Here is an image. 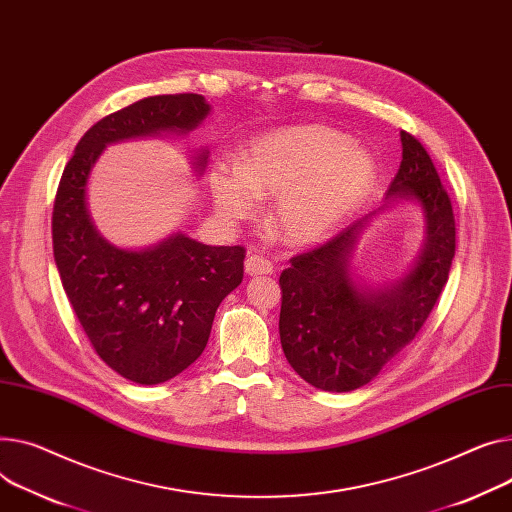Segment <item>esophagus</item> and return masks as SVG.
<instances>
[{
    "label": "esophagus",
    "mask_w": 512,
    "mask_h": 512,
    "mask_svg": "<svg viewBox=\"0 0 512 512\" xmlns=\"http://www.w3.org/2000/svg\"><path fill=\"white\" fill-rule=\"evenodd\" d=\"M245 271L249 276H265V274H271V271H274V263H271L265 257H261V255H249L247 261H245Z\"/></svg>",
    "instance_id": "esophagus-1"
}]
</instances>
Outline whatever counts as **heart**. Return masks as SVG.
I'll return each mask as SVG.
<instances>
[{"label":"heart","mask_w":512,"mask_h":512,"mask_svg":"<svg viewBox=\"0 0 512 512\" xmlns=\"http://www.w3.org/2000/svg\"><path fill=\"white\" fill-rule=\"evenodd\" d=\"M374 162L346 133L327 125H294L255 140L238 160H218L210 191L222 214L249 218L259 197L282 195L276 224L292 243L333 230L368 193Z\"/></svg>","instance_id":"heart-1"}]
</instances>
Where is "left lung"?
<instances>
[{
	"instance_id": "1",
	"label": "left lung",
	"mask_w": 512,
	"mask_h": 512,
	"mask_svg": "<svg viewBox=\"0 0 512 512\" xmlns=\"http://www.w3.org/2000/svg\"><path fill=\"white\" fill-rule=\"evenodd\" d=\"M401 146L387 197L416 199L426 218V245L412 274L387 290H360L348 265L358 222L294 255L280 276L282 350L300 377L323 391H354L377 377L414 342L449 280L457 241L451 197L412 133L401 131Z\"/></svg>"
}]
</instances>
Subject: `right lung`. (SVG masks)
I'll use <instances>...</instances> for the list:
<instances>
[{"label":"right lung","instance_id":"right-lung-1","mask_svg":"<svg viewBox=\"0 0 512 512\" xmlns=\"http://www.w3.org/2000/svg\"><path fill=\"white\" fill-rule=\"evenodd\" d=\"M210 113L201 94H160L102 117L65 164L53 203V255L63 290L96 354L123 379L158 385L193 364L216 311L243 282L245 247H210L185 234L125 251L102 238L86 210L88 173L111 142L187 133ZM208 152L199 154V173Z\"/></svg>","mask_w":512,"mask_h":512}]
</instances>
